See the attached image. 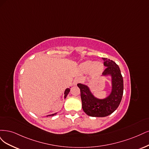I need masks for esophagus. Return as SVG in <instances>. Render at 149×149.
<instances>
[{
	"label": "esophagus",
	"instance_id": "34e87169",
	"mask_svg": "<svg viewBox=\"0 0 149 149\" xmlns=\"http://www.w3.org/2000/svg\"><path fill=\"white\" fill-rule=\"evenodd\" d=\"M80 81V79H78V78H75L74 81H73V85H77V84Z\"/></svg>",
	"mask_w": 149,
	"mask_h": 149
}]
</instances>
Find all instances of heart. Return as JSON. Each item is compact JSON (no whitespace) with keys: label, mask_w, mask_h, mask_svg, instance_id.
<instances>
[{"label":"heart","mask_w":149,"mask_h":149,"mask_svg":"<svg viewBox=\"0 0 149 149\" xmlns=\"http://www.w3.org/2000/svg\"><path fill=\"white\" fill-rule=\"evenodd\" d=\"M80 69L84 73L88 72L90 71V74L92 76L97 77L102 74L104 70V65L101 62H93L88 60L83 62L80 64Z\"/></svg>","instance_id":"heart-1"}]
</instances>
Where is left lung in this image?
<instances>
[{
  "instance_id": "left-lung-1",
  "label": "left lung",
  "mask_w": 149,
  "mask_h": 149,
  "mask_svg": "<svg viewBox=\"0 0 149 149\" xmlns=\"http://www.w3.org/2000/svg\"><path fill=\"white\" fill-rule=\"evenodd\" d=\"M106 69L102 77H111V92L104 98H98L91 92L87 85L78 84L84 112L90 116L105 117L113 113L121 102L123 95V79L119 66L113 61L102 58Z\"/></svg>"
}]
</instances>
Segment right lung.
Segmentation results:
<instances>
[{
    "mask_svg": "<svg viewBox=\"0 0 149 149\" xmlns=\"http://www.w3.org/2000/svg\"><path fill=\"white\" fill-rule=\"evenodd\" d=\"M70 87L68 88L65 89V92H64V99H65V98L67 97V96H68V95L69 94V92H70ZM57 113H54V114H51L47 115L46 116H54V115H56Z\"/></svg>",
    "mask_w": 149,
    "mask_h": 149,
    "instance_id": "1",
    "label": "right lung"
}]
</instances>
